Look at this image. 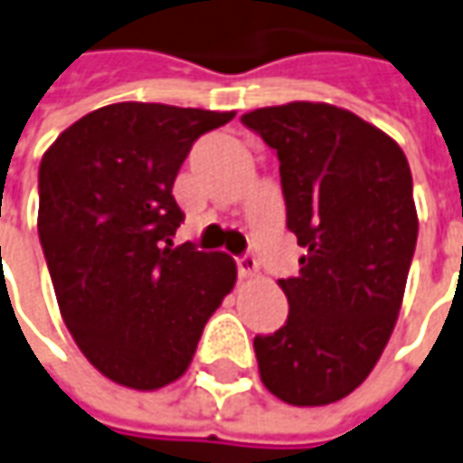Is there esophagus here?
<instances>
[{
  "mask_svg": "<svg viewBox=\"0 0 463 463\" xmlns=\"http://www.w3.org/2000/svg\"><path fill=\"white\" fill-rule=\"evenodd\" d=\"M238 276H241V279H253V276H258L256 258L253 256L238 258Z\"/></svg>",
  "mask_w": 463,
  "mask_h": 463,
  "instance_id": "34e87169",
  "label": "esophagus"
}]
</instances>
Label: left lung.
<instances>
[{
	"instance_id": "obj_1",
	"label": "left lung",
	"mask_w": 463,
	"mask_h": 463,
	"mask_svg": "<svg viewBox=\"0 0 463 463\" xmlns=\"http://www.w3.org/2000/svg\"><path fill=\"white\" fill-rule=\"evenodd\" d=\"M279 154L286 225L307 250L279 286L288 319L253 339L263 385L288 405L360 388L403 307L418 238L413 177L398 141L357 113L291 100L241 116Z\"/></svg>"
}]
</instances>
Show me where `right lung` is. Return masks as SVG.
Instances as JSON below:
<instances>
[{
	"label": "right lung",
	"instance_id": "add662e5",
	"mask_svg": "<svg viewBox=\"0 0 463 463\" xmlns=\"http://www.w3.org/2000/svg\"><path fill=\"white\" fill-rule=\"evenodd\" d=\"M235 111L124 100L86 113L40 162L37 231L60 314L100 375L159 390L187 373L238 279L228 253L175 248V179Z\"/></svg>",
	"mask_w": 463,
	"mask_h": 463
}]
</instances>
